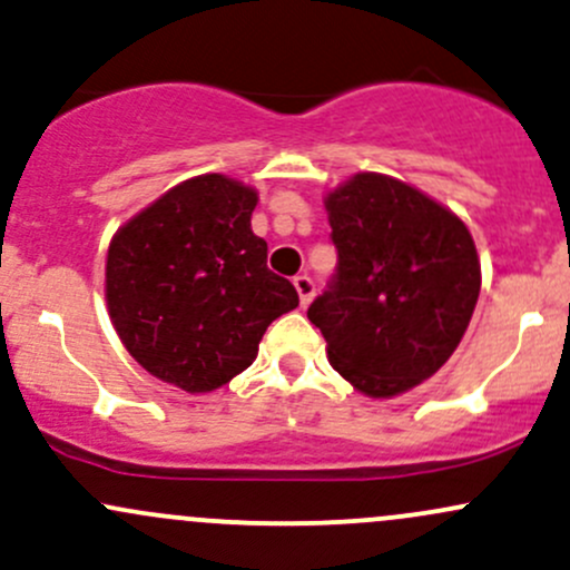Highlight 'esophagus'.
<instances>
[{
    "instance_id": "34e87169",
    "label": "esophagus",
    "mask_w": 570,
    "mask_h": 570,
    "mask_svg": "<svg viewBox=\"0 0 570 570\" xmlns=\"http://www.w3.org/2000/svg\"><path fill=\"white\" fill-rule=\"evenodd\" d=\"M293 285H296V293H298V302H302V307H307L312 302V296H315V283H312L309 274H298L296 279H293Z\"/></svg>"
}]
</instances>
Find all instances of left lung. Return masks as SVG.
<instances>
[{
    "label": "left lung",
    "mask_w": 570,
    "mask_h": 570,
    "mask_svg": "<svg viewBox=\"0 0 570 570\" xmlns=\"http://www.w3.org/2000/svg\"><path fill=\"white\" fill-rule=\"evenodd\" d=\"M336 268L307 317L366 396H396L456 351L481 291L462 219L415 187L358 174L326 198Z\"/></svg>",
    "instance_id": "8db88e82"
}]
</instances>
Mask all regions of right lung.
I'll return each mask as SVG.
<instances>
[{
  "label": "right lung",
  "instance_id": "right-lung-1",
  "mask_svg": "<svg viewBox=\"0 0 570 570\" xmlns=\"http://www.w3.org/2000/svg\"><path fill=\"white\" fill-rule=\"evenodd\" d=\"M258 195L219 174L168 189L108 247L106 298L130 356L189 394L219 389L258 356L268 323L298 307L249 228Z\"/></svg>",
  "mask_w": 570,
  "mask_h": 570
}]
</instances>
